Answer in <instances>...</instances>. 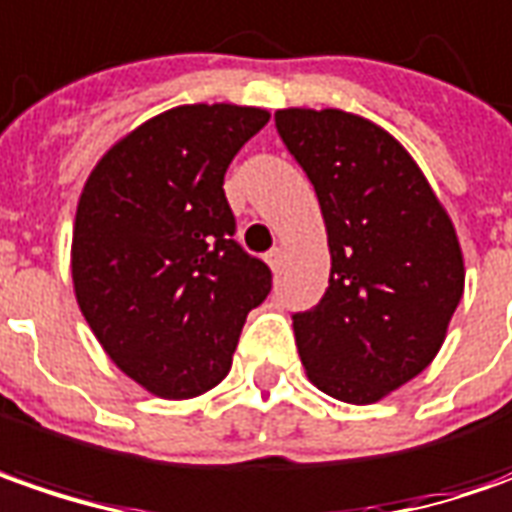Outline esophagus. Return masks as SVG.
I'll list each match as a JSON object with an SVG mask.
<instances>
[{"instance_id":"34e87169","label":"esophagus","mask_w":512,"mask_h":512,"mask_svg":"<svg viewBox=\"0 0 512 512\" xmlns=\"http://www.w3.org/2000/svg\"><path fill=\"white\" fill-rule=\"evenodd\" d=\"M266 263L272 266V272H280V266H283V249L280 246H274L266 252Z\"/></svg>"}]
</instances>
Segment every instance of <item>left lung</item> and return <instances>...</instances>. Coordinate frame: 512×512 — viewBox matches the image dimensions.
Masks as SVG:
<instances>
[{"label": "left lung", "instance_id": "obj_1", "mask_svg": "<svg viewBox=\"0 0 512 512\" xmlns=\"http://www.w3.org/2000/svg\"><path fill=\"white\" fill-rule=\"evenodd\" d=\"M277 133L309 175L326 221L323 300L291 314L309 379L371 405L425 371L465 291L445 206L397 138L343 110H277Z\"/></svg>", "mask_w": 512, "mask_h": 512}]
</instances>
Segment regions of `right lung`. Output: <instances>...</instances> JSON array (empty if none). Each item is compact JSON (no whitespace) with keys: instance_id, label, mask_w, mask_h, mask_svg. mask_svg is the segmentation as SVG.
Segmentation results:
<instances>
[{"instance_id":"1","label":"right lung","mask_w":512,"mask_h":512,"mask_svg":"<svg viewBox=\"0 0 512 512\" xmlns=\"http://www.w3.org/2000/svg\"><path fill=\"white\" fill-rule=\"evenodd\" d=\"M269 121L186 104L121 138L90 172L73 229L76 300L110 360L164 399L215 388L272 269L243 252L223 175Z\"/></svg>"}]
</instances>
